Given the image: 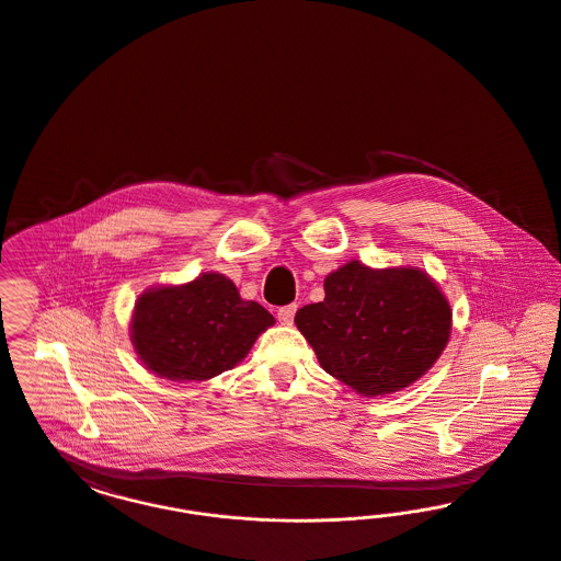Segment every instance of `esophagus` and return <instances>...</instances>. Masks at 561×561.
Segmentation results:
<instances>
[{"label": "esophagus", "mask_w": 561, "mask_h": 561, "mask_svg": "<svg viewBox=\"0 0 561 561\" xmlns=\"http://www.w3.org/2000/svg\"><path fill=\"white\" fill-rule=\"evenodd\" d=\"M294 313H296V305H286V307H279L277 311V320L284 325H293Z\"/></svg>", "instance_id": "34e87169"}]
</instances>
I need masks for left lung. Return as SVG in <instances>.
I'll use <instances>...</instances> for the list:
<instances>
[{
    "label": "left lung",
    "mask_w": 561,
    "mask_h": 561,
    "mask_svg": "<svg viewBox=\"0 0 561 561\" xmlns=\"http://www.w3.org/2000/svg\"><path fill=\"white\" fill-rule=\"evenodd\" d=\"M323 290L294 323L321 368L366 398L419 380L450 339V305L419 268L374 271L351 261L325 277Z\"/></svg>",
    "instance_id": "obj_1"
}]
</instances>
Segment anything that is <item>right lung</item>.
<instances>
[{"instance_id":"right-lung-1","label":"right lung","mask_w":561,"mask_h":561,"mask_svg":"<svg viewBox=\"0 0 561 561\" xmlns=\"http://www.w3.org/2000/svg\"><path fill=\"white\" fill-rule=\"evenodd\" d=\"M275 320L243 300L220 273L179 288L142 294L134 307L133 343L142 364L168 380H206L231 370Z\"/></svg>"}]
</instances>
